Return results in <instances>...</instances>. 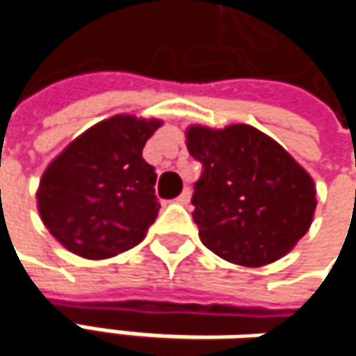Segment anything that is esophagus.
<instances>
[{
	"instance_id": "esophagus-1",
	"label": "esophagus",
	"mask_w": 356,
	"mask_h": 356,
	"mask_svg": "<svg viewBox=\"0 0 356 356\" xmlns=\"http://www.w3.org/2000/svg\"><path fill=\"white\" fill-rule=\"evenodd\" d=\"M191 202V191H189V187H185L183 189V193L177 197V204H183V206H187Z\"/></svg>"
}]
</instances>
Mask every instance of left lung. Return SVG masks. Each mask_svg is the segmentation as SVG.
<instances>
[{
	"mask_svg": "<svg viewBox=\"0 0 356 356\" xmlns=\"http://www.w3.org/2000/svg\"><path fill=\"white\" fill-rule=\"evenodd\" d=\"M185 138L204 167L191 200L193 220L202 243L218 257L259 268L286 255L309 231L316 183L276 140L245 123L191 125Z\"/></svg>",
	"mask_w": 356,
	"mask_h": 356,
	"instance_id": "8db88e82",
	"label": "left lung"
}]
</instances>
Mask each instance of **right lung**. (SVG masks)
I'll list each match as a JSON object with an SVG mask.
<instances>
[{"instance_id": "add662e5", "label": "right lung", "mask_w": 356, "mask_h": 356, "mask_svg": "<svg viewBox=\"0 0 356 356\" xmlns=\"http://www.w3.org/2000/svg\"><path fill=\"white\" fill-rule=\"evenodd\" d=\"M161 119L113 115L80 134L44 169L36 208L49 233L86 259L136 248L159 216L156 173L142 159Z\"/></svg>"}]
</instances>
